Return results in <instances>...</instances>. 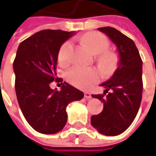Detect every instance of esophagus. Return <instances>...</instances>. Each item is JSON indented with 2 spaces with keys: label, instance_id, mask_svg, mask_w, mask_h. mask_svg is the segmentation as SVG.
I'll list each match as a JSON object with an SVG mask.
<instances>
[{
  "label": "esophagus",
  "instance_id": "34e87169",
  "mask_svg": "<svg viewBox=\"0 0 156 156\" xmlns=\"http://www.w3.org/2000/svg\"><path fill=\"white\" fill-rule=\"evenodd\" d=\"M84 97H85L86 99H90V98H92L91 94H90V92H85V93H84Z\"/></svg>",
  "mask_w": 156,
  "mask_h": 156
}]
</instances>
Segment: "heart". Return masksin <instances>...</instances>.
Returning <instances> with one entry per match:
<instances>
[{
  "mask_svg": "<svg viewBox=\"0 0 156 156\" xmlns=\"http://www.w3.org/2000/svg\"><path fill=\"white\" fill-rule=\"evenodd\" d=\"M82 40L88 48L94 54L98 55L96 60L100 69L105 75H110L118 66L119 58L113 52L106 51L109 47V42L103 35L98 32H89L83 36ZM72 42H64L58 52V60L60 64L68 63L72 51ZM100 78L99 71L94 67L75 66L67 73V79L74 86L88 89Z\"/></svg>",
  "mask_w": 156,
  "mask_h": 156,
  "instance_id": "1",
  "label": "heart"
}]
</instances>
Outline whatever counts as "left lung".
Segmentation results:
<instances>
[{"mask_svg":"<svg viewBox=\"0 0 156 156\" xmlns=\"http://www.w3.org/2000/svg\"><path fill=\"white\" fill-rule=\"evenodd\" d=\"M98 30L116 46L119 55L117 69L111 78L100 86L104 95H91L103 102V110L92 115L90 123L98 132L105 136L123 133L133 122L140 107L143 92V61L135 42L113 27H101Z\"/></svg>","mask_w":156,"mask_h":156,"instance_id":"obj_1","label":"left lung"}]
</instances>
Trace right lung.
I'll return each mask as SVG.
<instances>
[{
	"instance_id": "1",
	"label": "right lung",
	"mask_w": 156,
	"mask_h": 156,
	"mask_svg": "<svg viewBox=\"0 0 156 156\" xmlns=\"http://www.w3.org/2000/svg\"><path fill=\"white\" fill-rule=\"evenodd\" d=\"M75 32L44 30L21 42L13 62L15 90L22 114L35 131L55 134L67 121L66 107L83 93L64 82L60 90L49 84L56 78L58 52Z\"/></svg>"
}]
</instances>
